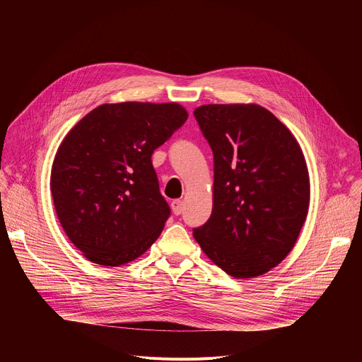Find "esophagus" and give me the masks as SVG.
<instances>
[{"instance_id":"esophagus-1","label":"esophagus","mask_w":362,"mask_h":362,"mask_svg":"<svg viewBox=\"0 0 362 362\" xmlns=\"http://www.w3.org/2000/svg\"><path fill=\"white\" fill-rule=\"evenodd\" d=\"M171 210H173V213H175L176 216L182 214V211H183V201L175 199L173 202H171Z\"/></svg>"}]
</instances>
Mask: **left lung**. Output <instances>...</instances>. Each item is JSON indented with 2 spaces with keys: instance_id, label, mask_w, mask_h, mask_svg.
I'll return each instance as SVG.
<instances>
[{
  "instance_id": "8db88e82",
  "label": "left lung",
  "mask_w": 362,
  "mask_h": 362,
  "mask_svg": "<svg viewBox=\"0 0 362 362\" xmlns=\"http://www.w3.org/2000/svg\"><path fill=\"white\" fill-rule=\"evenodd\" d=\"M194 116L214 154L213 211L194 238L232 277L265 274L293 250L308 216L303 152L258 104H206Z\"/></svg>"
}]
</instances>
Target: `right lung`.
Returning a JSON list of instances; mask_svg holds the SVG:
<instances>
[{
    "label": "right lung",
    "instance_id": "obj_1",
    "mask_svg": "<svg viewBox=\"0 0 362 362\" xmlns=\"http://www.w3.org/2000/svg\"><path fill=\"white\" fill-rule=\"evenodd\" d=\"M186 119L177 103L103 104L64 136L49 186L63 230L85 258L119 267L158 239L170 208L151 156Z\"/></svg>",
    "mask_w": 362,
    "mask_h": 362
}]
</instances>
